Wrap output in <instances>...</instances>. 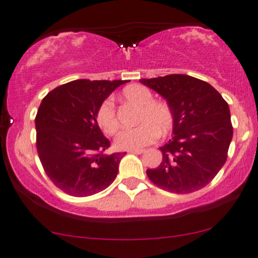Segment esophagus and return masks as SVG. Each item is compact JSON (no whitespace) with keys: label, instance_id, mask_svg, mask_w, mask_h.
Here are the masks:
<instances>
[{"label":"esophagus","instance_id":"34e87169","mask_svg":"<svg viewBox=\"0 0 258 258\" xmlns=\"http://www.w3.org/2000/svg\"><path fill=\"white\" fill-rule=\"evenodd\" d=\"M144 149H138V150H130L128 152L130 153H136V154H142V153H144Z\"/></svg>","mask_w":258,"mask_h":258}]
</instances>
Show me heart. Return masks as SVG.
<instances>
[{
  "label": "heart",
  "mask_w": 258,
  "mask_h": 258,
  "mask_svg": "<svg viewBox=\"0 0 258 258\" xmlns=\"http://www.w3.org/2000/svg\"><path fill=\"white\" fill-rule=\"evenodd\" d=\"M126 100L139 106L137 122L138 126L126 128L119 133L115 145L120 150H138L156 142L158 137L166 136L172 131L174 115L171 106L161 100H154L152 92L145 86L130 85L122 89ZM97 123L107 136L119 131L120 122L115 105L111 98L105 99L97 109Z\"/></svg>",
  "instance_id": "b5f03b06"
}]
</instances>
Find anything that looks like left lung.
<instances>
[{
  "instance_id": "1",
  "label": "left lung",
  "mask_w": 258,
  "mask_h": 258,
  "mask_svg": "<svg viewBox=\"0 0 258 258\" xmlns=\"http://www.w3.org/2000/svg\"><path fill=\"white\" fill-rule=\"evenodd\" d=\"M140 81L166 99L174 115L172 139L160 147L159 166L146 171L149 179L178 195L207 186L228 158L232 139L228 102L210 84L185 74Z\"/></svg>"
}]
</instances>
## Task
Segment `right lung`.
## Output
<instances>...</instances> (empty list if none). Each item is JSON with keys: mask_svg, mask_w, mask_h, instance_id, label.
<instances>
[{"mask_svg": "<svg viewBox=\"0 0 258 258\" xmlns=\"http://www.w3.org/2000/svg\"><path fill=\"white\" fill-rule=\"evenodd\" d=\"M127 80H75L42 99L35 116L36 150L55 186L73 197L98 194L113 183L125 153L105 154L111 146L95 114L102 101Z\"/></svg>", "mask_w": 258, "mask_h": 258, "instance_id": "right-lung-1", "label": "right lung"}]
</instances>
